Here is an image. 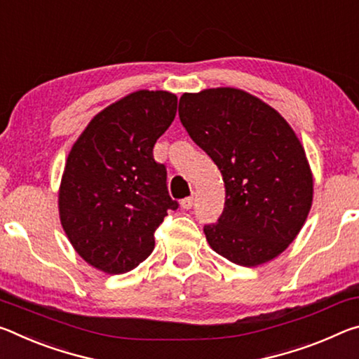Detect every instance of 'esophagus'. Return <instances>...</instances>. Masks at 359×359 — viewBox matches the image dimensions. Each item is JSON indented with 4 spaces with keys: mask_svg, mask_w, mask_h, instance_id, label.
<instances>
[{
    "mask_svg": "<svg viewBox=\"0 0 359 359\" xmlns=\"http://www.w3.org/2000/svg\"><path fill=\"white\" fill-rule=\"evenodd\" d=\"M192 205H194V196L186 197V198H183V201H181V208H184V210L192 208Z\"/></svg>",
    "mask_w": 359,
    "mask_h": 359,
    "instance_id": "esophagus-1",
    "label": "esophagus"
}]
</instances>
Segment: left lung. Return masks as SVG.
I'll use <instances>...</instances> for the list:
<instances>
[{
  "label": "left lung",
  "instance_id": "left-lung-1",
  "mask_svg": "<svg viewBox=\"0 0 359 359\" xmlns=\"http://www.w3.org/2000/svg\"><path fill=\"white\" fill-rule=\"evenodd\" d=\"M178 114L226 186L224 211L203 227L211 248L243 267L277 257L302 229L313 198L294 130L262 100L232 87L184 93Z\"/></svg>",
  "mask_w": 359,
  "mask_h": 359
}]
</instances>
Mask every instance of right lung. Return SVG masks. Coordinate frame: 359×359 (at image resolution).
<instances>
[{"label": "right lung", "mask_w": 359, "mask_h": 359, "mask_svg": "<svg viewBox=\"0 0 359 359\" xmlns=\"http://www.w3.org/2000/svg\"><path fill=\"white\" fill-rule=\"evenodd\" d=\"M176 108L170 92H133L93 117L69 151L60 221L76 252L102 272L126 273L143 262L167 211L178 208L167 168L152 156Z\"/></svg>", "instance_id": "obj_1"}]
</instances>
